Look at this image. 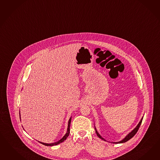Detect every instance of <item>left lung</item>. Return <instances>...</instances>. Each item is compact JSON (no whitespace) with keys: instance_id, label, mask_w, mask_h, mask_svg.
Here are the masks:
<instances>
[{"instance_id":"8db88e82","label":"left lung","mask_w":160,"mask_h":160,"mask_svg":"<svg viewBox=\"0 0 160 160\" xmlns=\"http://www.w3.org/2000/svg\"><path fill=\"white\" fill-rule=\"evenodd\" d=\"M142 119H143V117L142 118V119H141V120L139 122V123H138V125H137V126L134 128V129L132 131H131L130 132L129 134H128L126 136L125 138H123V139H122V140L121 141H119V142H112V143H115V144H118V143H123V142H128V140H129L130 138H132L133 136H134V135L136 134V133H137V132L138 131V129H139V128H140V126L141 125V124H142ZM95 133H96V134H97V136H98V137L99 138H101V139H102V140H104V141H106V140H105L103 138H102V136L99 134V133L97 132V129L95 128Z\"/></svg>"}]
</instances>
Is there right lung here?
Instances as JSON below:
<instances>
[{
  "label": "right lung",
  "instance_id": "add662e5",
  "mask_svg": "<svg viewBox=\"0 0 160 160\" xmlns=\"http://www.w3.org/2000/svg\"><path fill=\"white\" fill-rule=\"evenodd\" d=\"M71 120H72V117L70 118L69 122H68V126L67 132H66V133L65 134V136H64L62 138H61V140H59V141H58V142H53V143H45V142H40V143H41V144H42L43 145H45V146H53L58 145V144H60L61 142H64L65 140L69 136V133H70V126Z\"/></svg>",
  "mask_w": 160,
  "mask_h": 160
}]
</instances>
